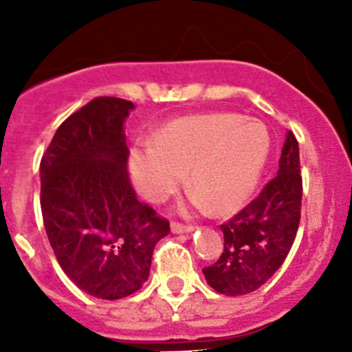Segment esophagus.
Instances as JSON below:
<instances>
[{
  "mask_svg": "<svg viewBox=\"0 0 352 352\" xmlns=\"http://www.w3.org/2000/svg\"><path fill=\"white\" fill-rule=\"evenodd\" d=\"M194 226L192 225H184V223L179 221H172V232L173 233H190L194 232Z\"/></svg>",
  "mask_w": 352,
  "mask_h": 352,
  "instance_id": "esophagus-1",
  "label": "esophagus"
}]
</instances>
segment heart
Listing matches in <instances>:
<instances>
[{"label": "heart", "mask_w": 352, "mask_h": 352, "mask_svg": "<svg viewBox=\"0 0 352 352\" xmlns=\"http://www.w3.org/2000/svg\"><path fill=\"white\" fill-rule=\"evenodd\" d=\"M271 153V136L258 120L240 113H206L166 124L153 143L131 151L129 170L138 192L162 202L187 187L199 206L216 214L236 211L250 197Z\"/></svg>", "instance_id": "obj_1"}]
</instances>
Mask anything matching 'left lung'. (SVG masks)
<instances>
[{
    "label": "left lung",
    "mask_w": 352,
    "mask_h": 352,
    "mask_svg": "<svg viewBox=\"0 0 352 352\" xmlns=\"http://www.w3.org/2000/svg\"><path fill=\"white\" fill-rule=\"evenodd\" d=\"M303 182L300 148L287 133L279 170L257 197L221 225L225 247L214 264L202 269L208 285L240 296L258 289L276 274L293 247L301 218Z\"/></svg>",
    "instance_id": "left-lung-1"
}]
</instances>
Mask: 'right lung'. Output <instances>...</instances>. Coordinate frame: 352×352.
<instances>
[{"instance_id": "1", "label": "right lung", "mask_w": 352, "mask_h": 352, "mask_svg": "<svg viewBox=\"0 0 352 352\" xmlns=\"http://www.w3.org/2000/svg\"><path fill=\"white\" fill-rule=\"evenodd\" d=\"M134 104L97 97L58 127L41 160L45 233L65 274L85 293L120 300L150 276L168 219L131 186L122 124Z\"/></svg>"}]
</instances>
